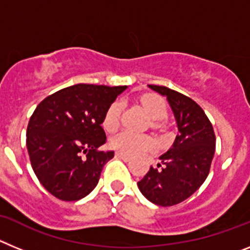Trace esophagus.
<instances>
[{"mask_svg": "<svg viewBox=\"0 0 250 250\" xmlns=\"http://www.w3.org/2000/svg\"><path fill=\"white\" fill-rule=\"evenodd\" d=\"M115 156H116L118 159H121V160H124V161H129L130 160L129 156L125 155V154H123V152H116V154H115Z\"/></svg>", "mask_w": 250, "mask_h": 250, "instance_id": "34e87169", "label": "esophagus"}]
</instances>
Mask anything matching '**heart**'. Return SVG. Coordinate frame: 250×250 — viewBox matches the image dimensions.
Here are the masks:
<instances>
[{
    "mask_svg": "<svg viewBox=\"0 0 250 250\" xmlns=\"http://www.w3.org/2000/svg\"><path fill=\"white\" fill-rule=\"evenodd\" d=\"M140 101L145 111L149 115V118L154 120L152 123L154 127H161V124L158 123V120H161L167 116V103L158 95H144ZM121 109H123V106H121L120 101H115L109 106V109L106 110L103 121L104 129L106 131L111 132L118 129L119 123H120ZM110 145L123 154L134 156L154 149L155 141L149 135L136 134V132L125 130V131H121L112 136V139L110 140Z\"/></svg>",
    "mask_w": 250,
    "mask_h": 250,
    "instance_id": "heart-1",
    "label": "heart"
}]
</instances>
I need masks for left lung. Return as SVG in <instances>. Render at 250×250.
Segmentation results:
<instances>
[{
    "mask_svg": "<svg viewBox=\"0 0 250 250\" xmlns=\"http://www.w3.org/2000/svg\"><path fill=\"white\" fill-rule=\"evenodd\" d=\"M149 87L167 96L179 134L159 158L161 164L150 167L138 187L149 202L171 207L193 195L205 182L215 151V134L205 112L190 98L165 86Z\"/></svg>",
    "mask_w": 250,
    "mask_h": 250,
    "instance_id": "left-lung-1",
    "label": "left lung"
}]
</instances>
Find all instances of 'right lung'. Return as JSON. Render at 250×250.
I'll list each match as a JSON object with an SVG mask.
<instances>
[{
  "mask_svg": "<svg viewBox=\"0 0 250 250\" xmlns=\"http://www.w3.org/2000/svg\"><path fill=\"white\" fill-rule=\"evenodd\" d=\"M125 89L77 83L37 105L28 121L26 145L37 179L57 199L80 200L98 185L104 165L114 158V151L98 150L106 143L101 124Z\"/></svg>",
  "mask_w": 250,
  "mask_h": 250,
  "instance_id": "1",
  "label": "right lung"
}]
</instances>
